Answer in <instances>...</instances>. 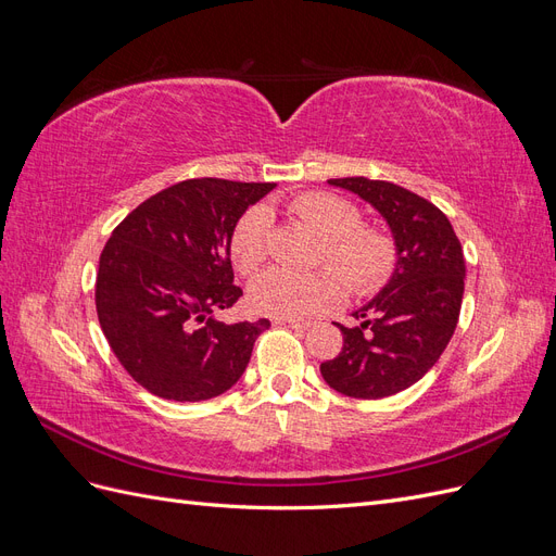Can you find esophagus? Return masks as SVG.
<instances>
[{
	"instance_id": "esophagus-1",
	"label": "esophagus",
	"mask_w": 556,
	"mask_h": 556,
	"mask_svg": "<svg viewBox=\"0 0 556 556\" xmlns=\"http://www.w3.org/2000/svg\"><path fill=\"white\" fill-rule=\"evenodd\" d=\"M276 325L290 327V329H311V327H315L313 319H276Z\"/></svg>"
}]
</instances>
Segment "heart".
Returning a JSON list of instances; mask_svg holds the SVG:
<instances>
[{
  "label": "heart",
  "instance_id": "1",
  "mask_svg": "<svg viewBox=\"0 0 556 556\" xmlns=\"http://www.w3.org/2000/svg\"><path fill=\"white\" fill-rule=\"evenodd\" d=\"M290 211L323 237L317 262L339 273L292 274L268 268L250 282L248 301L255 313L276 319H301L319 315L341 304L343 283L355 296H371L382 290L396 266V245L390 233L364 227L362 213L352 201L329 192L296 197ZM271 215L264 206L241 215L229 239V255L243 276L252 274L266 257Z\"/></svg>",
  "mask_w": 556,
  "mask_h": 556
}]
</instances>
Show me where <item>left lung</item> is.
Here are the masks:
<instances>
[{
	"mask_svg": "<svg viewBox=\"0 0 556 556\" xmlns=\"http://www.w3.org/2000/svg\"><path fill=\"white\" fill-rule=\"evenodd\" d=\"M329 185L368 201L392 229L396 266L384 288L341 327L339 357L319 364L329 387L352 399L408 390L439 362L462 311L466 262L447 215L431 201L387 180L331 178Z\"/></svg>",
	"mask_w": 556,
	"mask_h": 556,
	"instance_id": "8db88e82",
	"label": "left lung"
}]
</instances>
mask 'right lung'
I'll use <instances>...</instances> for the list:
<instances>
[{
	"mask_svg": "<svg viewBox=\"0 0 556 556\" xmlns=\"http://www.w3.org/2000/svg\"><path fill=\"white\" fill-rule=\"evenodd\" d=\"M274 182L192 178L134 208L99 257L94 304L106 341L143 390L169 401L220 396L243 376L268 319L227 325L237 304L231 231Z\"/></svg>",
	"mask_w": 556,
	"mask_h": 556,
	"instance_id": "1",
	"label": "right lung"
}]
</instances>
